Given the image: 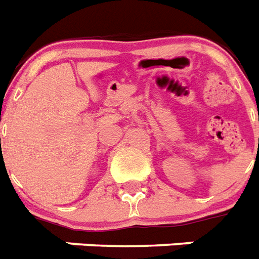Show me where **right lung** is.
Instances as JSON below:
<instances>
[{
	"label": "right lung",
	"mask_w": 259,
	"mask_h": 259,
	"mask_svg": "<svg viewBox=\"0 0 259 259\" xmlns=\"http://www.w3.org/2000/svg\"><path fill=\"white\" fill-rule=\"evenodd\" d=\"M0 140H1V139H0Z\"/></svg>",
	"instance_id": "right-lung-1"
}]
</instances>
